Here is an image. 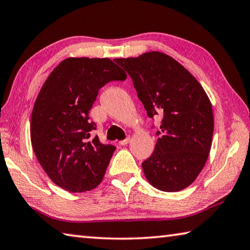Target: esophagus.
Masks as SVG:
<instances>
[{"mask_svg": "<svg viewBox=\"0 0 250 250\" xmlns=\"http://www.w3.org/2000/svg\"><path fill=\"white\" fill-rule=\"evenodd\" d=\"M129 142H130V138L127 137L126 139H124V141H121V142H120V145L125 146V145H127V144H128Z\"/></svg>", "mask_w": 250, "mask_h": 250, "instance_id": "1", "label": "esophagus"}]
</instances>
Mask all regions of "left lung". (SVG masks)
<instances>
[{
  "label": "left lung",
  "instance_id": "left-lung-1",
  "mask_svg": "<svg viewBox=\"0 0 250 250\" xmlns=\"http://www.w3.org/2000/svg\"><path fill=\"white\" fill-rule=\"evenodd\" d=\"M114 61L132 78L148 116L164 115L161 136L143 163L146 179L165 192L186 189L202 171L211 150L214 117L207 92L181 63L163 52Z\"/></svg>",
  "mask_w": 250,
  "mask_h": 250
}]
</instances>
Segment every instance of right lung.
I'll use <instances>...</instances> for the list:
<instances>
[{
    "label": "right lung",
    "mask_w": 250,
    "mask_h": 250,
    "mask_svg": "<svg viewBox=\"0 0 250 250\" xmlns=\"http://www.w3.org/2000/svg\"><path fill=\"white\" fill-rule=\"evenodd\" d=\"M127 74L108 58H67L43 82L30 120V141L50 180L72 193L95 189L103 180L115 147L90 132L89 112L106 83Z\"/></svg>",
    "instance_id": "right-lung-1"
}]
</instances>
